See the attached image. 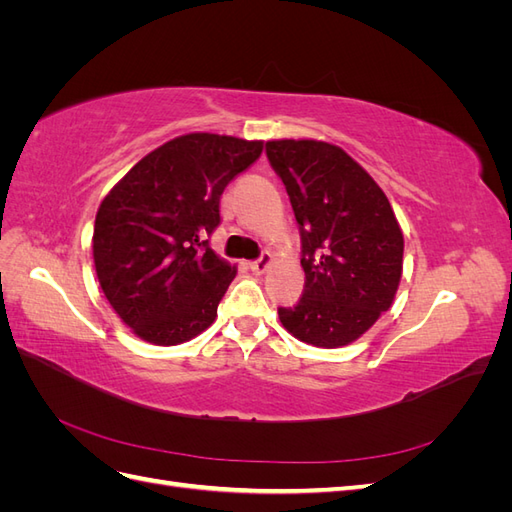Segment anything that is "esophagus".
<instances>
[{
  "label": "esophagus",
  "mask_w": 512,
  "mask_h": 512,
  "mask_svg": "<svg viewBox=\"0 0 512 512\" xmlns=\"http://www.w3.org/2000/svg\"><path fill=\"white\" fill-rule=\"evenodd\" d=\"M271 267V254H262L258 260L250 262V271L256 275H262Z\"/></svg>",
  "instance_id": "obj_1"
}]
</instances>
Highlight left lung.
<instances>
[{
    "instance_id": "obj_1",
    "label": "left lung",
    "mask_w": 512,
    "mask_h": 512,
    "mask_svg": "<svg viewBox=\"0 0 512 512\" xmlns=\"http://www.w3.org/2000/svg\"><path fill=\"white\" fill-rule=\"evenodd\" d=\"M301 232L303 297L280 307L284 329L316 348L359 339L395 301L404 232L389 198L348 153L324 141L267 143Z\"/></svg>"
}]
</instances>
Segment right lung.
Instances as JSON below:
<instances>
[{
	"label": "right lung",
	"instance_id": "obj_1",
	"mask_svg": "<svg viewBox=\"0 0 512 512\" xmlns=\"http://www.w3.org/2000/svg\"><path fill=\"white\" fill-rule=\"evenodd\" d=\"M262 153V141L192 132L136 162L104 196L94 262L104 297L141 339L177 346L209 329L237 267L207 237L226 185Z\"/></svg>",
	"mask_w": 512,
	"mask_h": 512
}]
</instances>
